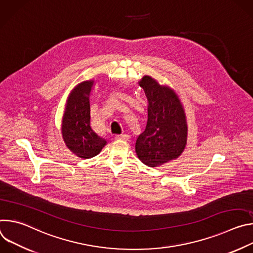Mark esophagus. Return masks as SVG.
<instances>
[{
  "label": "esophagus",
  "instance_id": "1",
  "mask_svg": "<svg viewBox=\"0 0 253 253\" xmlns=\"http://www.w3.org/2000/svg\"><path fill=\"white\" fill-rule=\"evenodd\" d=\"M129 138H130V136L127 135V134H121V135H116L115 136V139H117V140H125V141H127V140H129Z\"/></svg>",
  "mask_w": 253,
  "mask_h": 253
}]
</instances>
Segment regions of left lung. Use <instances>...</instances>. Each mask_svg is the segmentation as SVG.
I'll use <instances>...</instances> for the list:
<instances>
[{"label":"left lung","instance_id":"obj_1","mask_svg":"<svg viewBox=\"0 0 253 253\" xmlns=\"http://www.w3.org/2000/svg\"><path fill=\"white\" fill-rule=\"evenodd\" d=\"M145 92L147 123L137 138L135 151L149 167H159L177 159L187 144V120L184 107L176 92L145 75L138 82Z\"/></svg>","mask_w":253,"mask_h":253}]
</instances>
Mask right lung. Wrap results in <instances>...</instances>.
Segmentation results:
<instances>
[{
  "label": "right lung",
  "mask_w": 253,
  "mask_h": 253,
  "mask_svg": "<svg viewBox=\"0 0 253 253\" xmlns=\"http://www.w3.org/2000/svg\"><path fill=\"white\" fill-rule=\"evenodd\" d=\"M95 81L87 80L74 87L67 98L62 118V137L67 148L77 157L98 155L107 141L91 128L90 95Z\"/></svg>",
  "instance_id": "right-lung-1"
}]
</instances>
